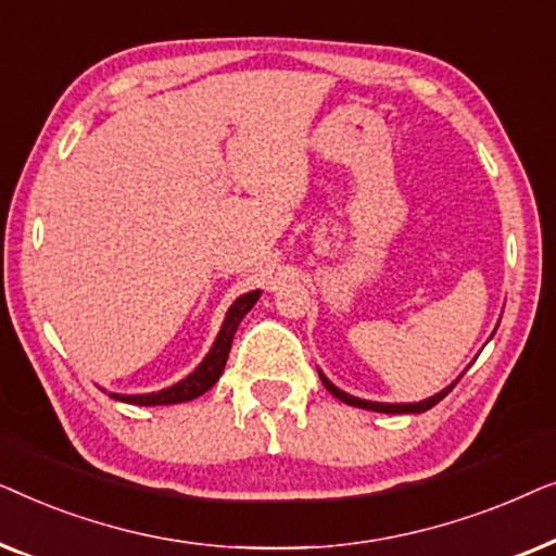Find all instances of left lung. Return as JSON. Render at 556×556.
I'll return each instance as SVG.
<instances>
[{"label": "left lung", "instance_id": "8db88e82", "mask_svg": "<svg viewBox=\"0 0 556 556\" xmlns=\"http://www.w3.org/2000/svg\"><path fill=\"white\" fill-rule=\"evenodd\" d=\"M321 382H324V387L326 390H329L333 397L337 400H341V402H346V405H352V407H362V409H375V413H390V415H400V413H425V409H430V407H435L440 400L445 397L447 392L453 390L455 384H451L447 387V390H443V392H438L435 397H430V400H422V402H413V405H382V402H367V400H356V397H352V394H346V392H341V390H337V387H333L329 379H326L324 375H321Z\"/></svg>", "mask_w": 556, "mask_h": 556}]
</instances>
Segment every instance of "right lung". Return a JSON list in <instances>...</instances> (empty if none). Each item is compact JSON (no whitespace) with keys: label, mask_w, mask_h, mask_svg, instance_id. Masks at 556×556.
<instances>
[{"label":"right lung","mask_w":556,"mask_h":556,"mask_svg":"<svg viewBox=\"0 0 556 556\" xmlns=\"http://www.w3.org/2000/svg\"><path fill=\"white\" fill-rule=\"evenodd\" d=\"M257 295H261V291L245 293L232 303L230 311H227V316H225L223 329H219V333H217V341L210 349V354L204 356V362L200 364V367H197L187 379H181L179 384L166 387V390L154 392V394H111V397L121 400V402H131V405H143V407L177 405V402H189V400L200 397V394L207 392L210 387L217 382L219 375H223L227 354H230V346H232L235 331H238L242 316H245L248 311L255 306Z\"/></svg>","instance_id":"1"}]
</instances>
